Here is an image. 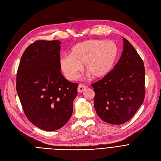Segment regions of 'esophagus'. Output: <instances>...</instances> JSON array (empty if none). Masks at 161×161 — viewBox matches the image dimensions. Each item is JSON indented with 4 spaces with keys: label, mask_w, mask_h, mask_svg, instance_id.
Masks as SVG:
<instances>
[{
    "label": "esophagus",
    "mask_w": 161,
    "mask_h": 161,
    "mask_svg": "<svg viewBox=\"0 0 161 161\" xmlns=\"http://www.w3.org/2000/svg\"><path fill=\"white\" fill-rule=\"evenodd\" d=\"M86 88V86L85 85H83V84H80V85H78V92H80V93L83 92L84 90H85Z\"/></svg>",
    "instance_id": "obj_1"
}]
</instances>
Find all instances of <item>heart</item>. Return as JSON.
<instances>
[{"label": "heart", "instance_id": "obj_1", "mask_svg": "<svg viewBox=\"0 0 161 161\" xmlns=\"http://www.w3.org/2000/svg\"><path fill=\"white\" fill-rule=\"evenodd\" d=\"M119 57L117 44L111 41L89 39L72 47L70 54L60 58V67L65 77L76 80L85 65L86 71L94 78H103L115 65Z\"/></svg>", "mask_w": 161, "mask_h": 161}]
</instances>
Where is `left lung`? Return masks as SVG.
Returning <instances> with one entry per match:
<instances>
[{"label": "left lung", "mask_w": 161, "mask_h": 161, "mask_svg": "<svg viewBox=\"0 0 161 161\" xmlns=\"http://www.w3.org/2000/svg\"><path fill=\"white\" fill-rule=\"evenodd\" d=\"M145 76L142 58L124 37V50L117 64L108 75L91 85L97 115L113 125L129 121L143 103Z\"/></svg>", "instance_id": "1"}]
</instances>
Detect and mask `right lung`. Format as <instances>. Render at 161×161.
<instances>
[{
    "label": "right lung",
    "instance_id": "1",
    "mask_svg": "<svg viewBox=\"0 0 161 161\" xmlns=\"http://www.w3.org/2000/svg\"><path fill=\"white\" fill-rule=\"evenodd\" d=\"M58 40H37L22 55L16 88L28 120L47 131L59 129L71 118L78 84L67 81L60 67Z\"/></svg>",
    "mask_w": 161,
    "mask_h": 161
}]
</instances>
